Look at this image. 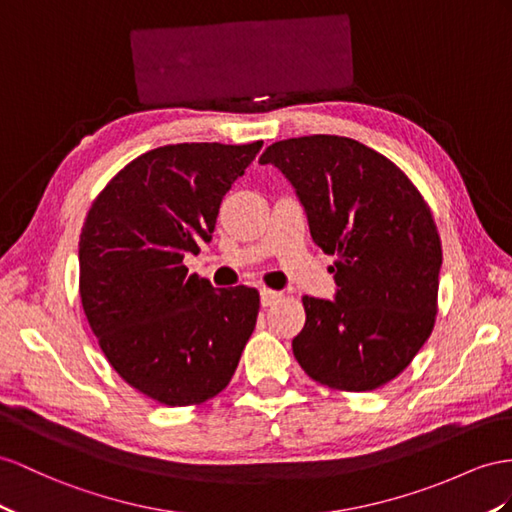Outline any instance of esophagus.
<instances>
[{
    "label": "esophagus",
    "mask_w": 512,
    "mask_h": 512,
    "mask_svg": "<svg viewBox=\"0 0 512 512\" xmlns=\"http://www.w3.org/2000/svg\"><path fill=\"white\" fill-rule=\"evenodd\" d=\"M261 305L264 307H270L277 303V300L281 298V292H274V290H268V287H261Z\"/></svg>",
    "instance_id": "esophagus-1"
}]
</instances>
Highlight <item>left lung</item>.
Here are the masks:
<instances>
[{"label":"left lung","instance_id":"8db88e82","mask_svg":"<svg viewBox=\"0 0 512 512\" xmlns=\"http://www.w3.org/2000/svg\"><path fill=\"white\" fill-rule=\"evenodd\" d=\"M259 162L292 183L313 242L337 257L335 300L303 296L296 361L331 389L383 387L435 326L443 257L428 203L385 155L344 136L279 140Z\"/></svg>","mask_w":512,"mask_h":512}]
</instances>
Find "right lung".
<instances>
[{
  "label": "right lung",
  "mask_w": 512,
  "mask_h": 512,
  "mask_svg": "<svg viewBox=\"0 0 512 512\" xmlns=\"http://www.w3.org/2000/svg\"><path fill=\"white\" fill-rule=\"evenodd\" d=\"M251 144L181 142L142 153L88 209L80 235V296L103 355L127 385L166 406L218 396L251 337L259 292L216 290L183 257L212 240Z\"/></svg>",
  "instance_id": "obj_1"
}]
</instances>
